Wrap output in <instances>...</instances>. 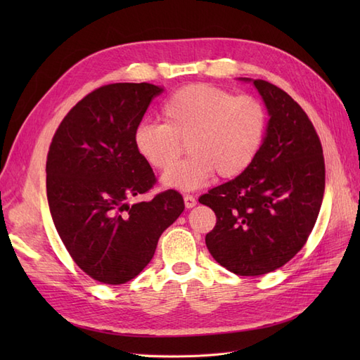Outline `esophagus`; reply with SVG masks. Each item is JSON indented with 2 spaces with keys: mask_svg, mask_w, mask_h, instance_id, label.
Segmentation results:
<instances>
[{
  "mask_svg": "<svg viewBox=\"0 0 360 360\" xmlns=\"http://www.w3.org/2000/svg\"><path fill=\"white\" fill-rule=\"evenodd\" d=\"M184 205L188 207V209H192V207L197 205V200H195V197H192V195H184Z\"/></svg>",
  "mask_w": 360,
  "mask_h": 360,
  "instance_id": "obj_1",
  "label": "esophagus"
}]
</instances>
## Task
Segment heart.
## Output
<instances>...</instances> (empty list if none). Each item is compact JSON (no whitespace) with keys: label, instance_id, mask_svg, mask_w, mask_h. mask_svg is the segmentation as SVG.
<instances>
[{"label":"heart","instance_id":"b5f03b06","mask_svg":"<svg viewBox=\"0 0 360 360\" xmlns=\"http://www.w3.org/2000/svg\"><path fill=\"white\" fill-rule=\"evenodd\" d=\"M163 123H143L134 134L138 155L156 171H165L188 143L191 156L174 166L162 181L191 191L214 174L240 176L258 156L266 139L269 115L257 97L236 96L221 86L195 82L180 86L162 103Z\"/></svg>","mask_w":360,"mask_h":360}]
</instances>
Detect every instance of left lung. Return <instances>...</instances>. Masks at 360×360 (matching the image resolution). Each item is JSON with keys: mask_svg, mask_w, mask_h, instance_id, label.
<instances>
[{"mask_svg": "<svg viewBox=\"0 0 360 360\" xmlns=\"http://www.w3.org/2000/svg\"><path fill=\"white\" fill-rule=\"evenodd\" d=\"M254 85L270 115L263 147L240 176L200 198L216 214L207 249L240 276L274 271L304 246L326 179L323 147L307 112L279 86L263 79Z\"/></svg>", "mask_w": 360, "mask_h": 360, "instance_id": "1", "label": "left lung"}]
</instances>
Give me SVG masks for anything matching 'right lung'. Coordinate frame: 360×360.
Here are the masks:
<instances>
[{
    "mask_svg": "<svg viewBox=\"0 0 360 360\" xmlns=\"http://www.w3.org/2000/svg\"><path fill=\"white\" fill-rule=\"evenodd\" d=\"M162 86L103 85L63 118L46 159L53 224L78 267L108 285L126 284L153 258L160 234L184 209L174 189L129 205L156 184L134 134Z\"/></svg>",
    "mask_w": 360,
    "mask_h": 360,
    "instance_id": "right-lung-1",
    "label": "right lung"
}]
</instances>
